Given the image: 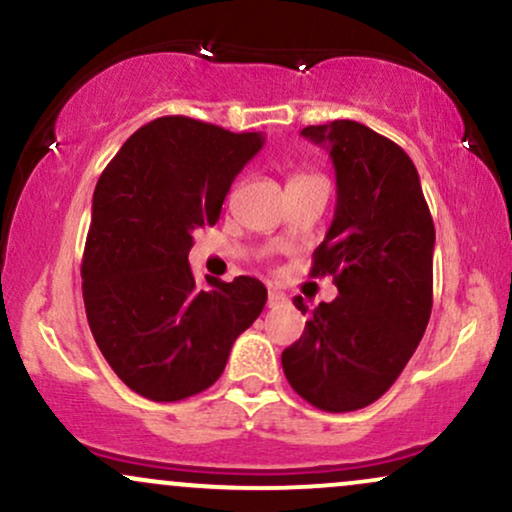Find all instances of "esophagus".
Here are the masks:
<instances>
[{
	"label": "esophagus",
	"mask_w": 512,
	"mask_h": 512,
	"mask_svg": "<svg viewBox=\"0 0 512 512\" xmlns=\"http://www.w3.org/2000/svg\"><path fill=\"white\" fill-rule=\"evenodd\" d=\"M284 301H286L284 293H279V291H269L267 293V305H269V308H276V305H281Z\"/></svg>",
	"instance_id": "1"
}]
</instances>
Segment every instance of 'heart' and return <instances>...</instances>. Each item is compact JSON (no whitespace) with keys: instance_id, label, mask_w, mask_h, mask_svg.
<instances>
[{"instance_id":"heart-1","label":"heart","mask_w":512,"mask_h":512,"mask_svg":"<svg viewBox=\"0 0 512 512\" xmlns=\"http://www.w3.org/2000/svg\"><path fill=\"white\" fill-rule=\"evenodd\" d=\"M298 178H303V175H298Z\"/></svg>"}]
</instances>
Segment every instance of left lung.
<instances>
[{
    "label": "left lung",
    "instance_id": "8db88e82",
    "mask_svg": "<svg viewBox=\"0 0 512 512\" xmlns=\"http://www.w3.org/2000/svg\"><path fill=\"white\" fill-rule=\"evenodd\" d=\"M337 170V209L310 276L332 274L339 296L320 303L281 354L293 390L342 414L390 390L424 337L433 308V228L419 173L402 146L354 120L310 125ZM305 315L301 296L293 298Z\"/></svg>",
    "mask_w": 512,
    "mask_h": 512
}]
</instances>
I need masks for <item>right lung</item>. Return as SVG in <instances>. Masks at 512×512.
<instances>
[{"instance_id": "right-lung-1", "label": "right lung", "mask_w": 512, "mask_h": 512, "mask_svg": "<svg viewBox=\"0 0 512 512\" xmlns=\"http://www.w3.org/2000/svg\"><path fill=\"white\" fill-rule=\"evenodd\" d=\"M257 132L166 115L139 127L93 192L81 279L88 327L129 390L180 402L221 378L231 346L262 313L252 276L197 286L187 252L219 221L231 182L257 151Z\"/></svg>"}]
</instances>
